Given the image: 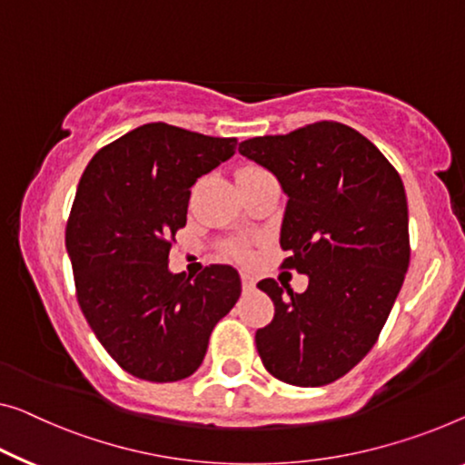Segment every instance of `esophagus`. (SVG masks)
<instances>
[{
  "label": "esophagus",
  "instance_id": "1",
  "mask_svg": "<svg viewBox=\"0 0 465 465\" xmlns=\"http://www.w3.org/2000/svg\"><path fill=\"white\" fill-rule=\"evenodd\" d=\"M254 288H256L254 277L251 273H242V290H244V292H252Z\"/></svg>",
  "mask_w": 465,
  "mask_h": 465
}]
</instances>
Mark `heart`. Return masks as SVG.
I'll return each instance as SVG.
<instances>
[{"instance_id":"obj_1","label":"heart","mask_w":465,"mask_h":465,"mask_svg":"<svg viewBox=\"0 0 465 465\" xmlns=\"http://www.w3.org/2000/svg\"><path fill=\"white\" fill-rule=\"evenodd\" d=\"M242 171H256V166H246V169H242ZM225 252L238 261H248V256H251V251H248V246L244 244V242H230Z\"/></svg>"}]
</instances>
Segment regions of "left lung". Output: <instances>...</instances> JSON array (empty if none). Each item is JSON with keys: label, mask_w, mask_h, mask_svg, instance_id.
Wrapping results in <instances>:
<instances>
[{"label": "left lung", "mask_w": 465, "mask_h": 465, "mask_svg": "<svg viewBox=\"0 0 465 465\" xmlns=\"http://www.w3.org/2000/svg\"><path fill=\"white\" fill-rule=\"evenodd\" d=\"M240 154L280 179L283 269L309 275L302 294L275 280L256 283L275 304L256 330V351L273 378L325 386L349 373L376 344L410 267L403 182L367 137L320 121L286 135L240 143Z\"/></svg>", "instance_id": "obj_1"}]
</instances>
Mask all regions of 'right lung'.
Here are the masks:
<instances>
[{
  "label": "right lung",
  "instance_id": "add662e5",
  "mask_svg": "<svg viewBox=\"0 0 465 465\" xmlns=\"http://www.w3.org/2000/svg\"><path fill=\"white\" fill-rule=\"evenodd\" d=\"M235 143L148 123L104 145L83 171L66 223L77 301L104 349L131 376H192L213 328L240 299L233 267L211 265L196 280L166 267L188 221L190 188L232 158Z\"/></svg>",
  "mask_w": 465,
  "mask_h": 465
}]
</instances>
